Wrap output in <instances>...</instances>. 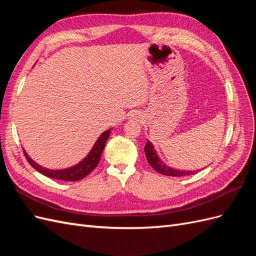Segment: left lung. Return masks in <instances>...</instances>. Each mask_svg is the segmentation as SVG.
<instances>
[{
	"label": "left lung",
	"mask_w": 256,
	"mask_h": 256,
	"mask_svg": "<svg viewBox=\"0 0 256 256\" xmlns=\"http://www.w3.org/2000/svg\"><path fill=\"white\" fill-rule=\"evenodd\" d=\"M144 150L146 154V159L148 161V164L154 170H156V171L160 174H164L166 176H173V177H180V176L194 174L198 172V171H180V170H175L168 166L160 160L158 154H156V150H154L152 144L148 140L146 142Z\"/></svg>",
	"instance_id": "8db88e82"
}]
</instances>
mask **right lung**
I'll return each instance as SVG.
<instances>
[{
	"instance_id": "add662e5",
	"label": "right lung",
	"mask_w": 256,
	"mask_h": 256,
	"mask_svg": "<svg viewBox=\"0 0 256 256\" xmlns=\"http://www.w3.org/2000/svg\"><path fill=\"white\" fill-rule=\"evenodd\" d=\"M111 132V129L104 131L102 134L98 138V140L92 146V150L88 152V154L78 164H76L72 168H64V170H49L40 166L37 164L35 161H33L28 157V154L23 150V154L28 160V164L32 166L36 171L42 173V175L53 178V180H65V182H76L80 180L85 176H88L92 170H94L100 161V157H102V154L104 152V148L106 146V143L109 138Z\"/></svg>"
}]
</instances>
